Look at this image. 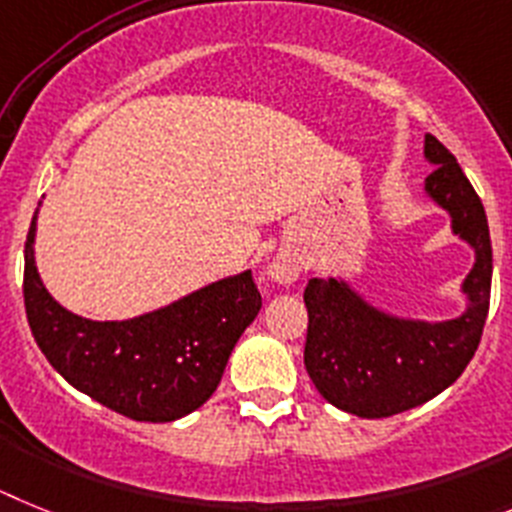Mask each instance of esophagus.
Here are the masks:
<instances>
[{"instance_id": "esophagus-1", "label": "esophagus", "mask_w": 512, "mask_h": 512, "mask_svg": "<svg viewBox=\"0 0 512 512\" xmlns=\"http://www.w3.org/2000/svg\"><path fill=\"white\" fill-rule=\"evenodd\" d=\"M268 273L273 281L293 283L301 275V265L293 255H278V257H273V262L268 265Z\"/></svg>"}]
</instances>
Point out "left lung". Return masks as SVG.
I'll return each instance as SVG.
<instances>
[{
    "instance_id": "8db88e82",
    "label": "left lung",
    "mask_w": 512,
    "mask_h": 512,
    "mask_svg": "<svg viewBox=\"0 0 512 512\" xmlns=\"http://www.w3.org/2000/svg\"><path fill=\"white\" fill-rule=\"evenodd\" d=\"M425 157L435 164L425 188L451 211L453 231L477 250L464 281V317L443 324L391 319L335 278H311L304 291L306 373L327 402L368 420L412 410L459 379L477 353L490 311L492 244L482 201L456 157L430 133Z\"/></svg>"
}]
</instances>
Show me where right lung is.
<instances>
[{"label": "right lung", "instance_id": "obj_1", "mask_svg": "<svg viewBox=\"0 0 512 512\" xmlns=\"http://www.w3.org/2000/svg\"><path fill=\"white\" fill-rule=\"evenodd\" d=\"M35 216L25 242V314L38 348L74 389L118 415L170 422L198 410L221 381L239 335L262 299L252 273L128 322H90L48 296L33 260Z\"/></svg>", "mask_w": 512, "mask_h": 512}]
</instances>
